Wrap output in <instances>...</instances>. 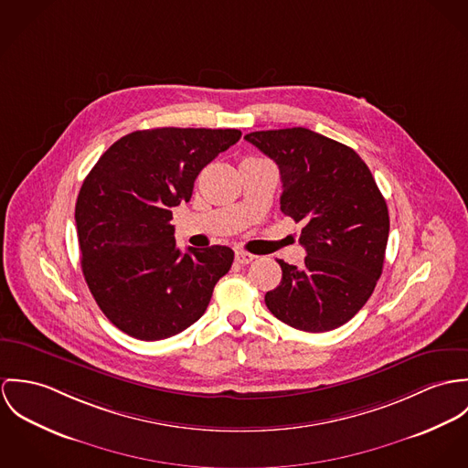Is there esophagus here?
<instances>
[{"instance_id":"obj_1","label":"esophagus","mask_w":468,"mask_h":468,"mask_svg":"<svg viewBox=\"0 0 468 468\" xmlns=\"http://www.w3.org/2000/svg\"><path fill=\"white\" fill-rule=\"evenodd\" d=\"M255 259H257L255 255H251V253H246V251H242V250L235 251V261H237V263H242V265H246V263H251V261H253Z\"/></svg>"}]
</instances>
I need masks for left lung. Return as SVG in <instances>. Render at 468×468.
<instances>
[{
  "instance_id": "left-lung-1",
  "label": "left lung",
  "mask_w": 468,
  "mask_h": 468,
  "mask_svg": "<svg viewBox=\"0 0 468 468\" xmlns=\"http://www.w3.org/2000/svg\"><path fill=\"white\" fill-rule=\"evenodd\" d=\"M282 177L280 208L303 222L302 267L278 260L282 282L265 294L274 317L303 332H328L361 311L384 265L386 201L361 156L305 127L244 136Z\"/></svg>"
}]
</instances>
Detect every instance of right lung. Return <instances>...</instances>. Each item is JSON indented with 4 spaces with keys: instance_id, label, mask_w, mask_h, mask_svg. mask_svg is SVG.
I'll use <instances>...</instances> for the list:
<instances>
[{
    "instance_id": "obj_1",
    "label": "right lung",
    "mask_w": 468,
    "mask_h": 468,
    "mask_svg": "<svg viewBox=\"0 0 468 468\" xmlns=\"http://www.w3.org/2000/svg\"><path fill=\"white\" fill-rule=\"evenodd\" d=\"M239 129L161 127L114 142L80 188L75 220L86 283L105 317L142 341L194 324L229 271L228 246L176 248L172 208L199 172L240 140Z\"/></svg>"
}]
</instances>
